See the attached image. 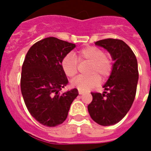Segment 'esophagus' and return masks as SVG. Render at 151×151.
Returning a JSON list of instances; mask_svg holds the SVG:
<instances>
[{"mask_svg": "<svg viewBox=\"0 0 151 151\" xmlns=\"http://www.w3.org/2000/svg\"><path fill=\"white\" fill-rule=\"evenodd\" d=\"M78 94H84V91H83L78 90Z\"/></svg>", "mask_w": 151, "mask_h": 151, "instance_id": "esophagus-1", "label": "esophagus"}]
</instances>
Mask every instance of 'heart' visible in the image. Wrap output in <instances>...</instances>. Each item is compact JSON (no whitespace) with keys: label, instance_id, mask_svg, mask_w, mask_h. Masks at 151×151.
<instances>
[{"label":"heart","instance_id":"obj_1","mask_svg":"<svg viewBox=\"0 0 151 151\" xmlns=\"http://www.w3.org/2000/svg\"><path fill=\"white\" fill-rule=\"evenodd\" d=\"M77 57L76 58L75 57ZM78 61L89 63L88 76H78L72 81V86L78 90L87 91L98 85L100 78L106 79L113 70V60L109 54L94 46H88L77 52L76 56L68 54L62 60V69L68 77H73L78 72Z\"/></svg>","mask_w":151,"mask_h":151}]
</instances>
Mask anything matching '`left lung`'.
Segmentation results:
<instances>
[{
    "label": "left lung",
    "instance_id": "1",
    "mask_svg": "<svg viewBox=\"0 0 151 151\" xmlns=\"http://www.w3.org/2000/svg\"><path fill=\"white\" fill-rule=\"evenodd\" d=\"M95 45L106 49L114 63L104 85L106 91L91 92L93 99L88 110L94 122L107 126L119 122L134 102L138 80V62L132 49L122 40L107 38L96 41Z\"/></svg>",
    "mask_w": 151,
    "mask_h": 151
}]
</instances>
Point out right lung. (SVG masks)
<instances>
[{
	"mask_svg": "<svg viewBox=\"0 0 151 151\" xmlns=\"http://www.w3.org/2000/svg\"><path fill=\"white\" fill-rule=\"evenodd\" d=\"M76 45L54 37L44 38L31 47L22 66L21 92L30 114L42 125L54 127L67 118L76 88L60 94L68 84L62 60Z\"/></svg>",
	"mask_w": 151,
	"mask_h": 151,
	"instance_id": "obj_1",
	"label": "right lung"
}]
</instances>
